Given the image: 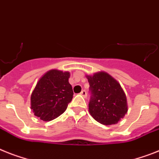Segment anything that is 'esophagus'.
<instances>
[{"mask_svg":"<svg viewBox=\"0 0 159 159\" xmlns=\"http://www.w3.org/2000/svg\"><path fill=\"white\" fill-rule=\"evenodd\" d=\"M80 94H82V96H83L84 98H86V96H87V93H86V91L85 90H82V92H81V93H80Z\"/></svg>","mask_w":159,"mask_h":159,"instance_id":"1","label":"esophagus"}]
</instances>
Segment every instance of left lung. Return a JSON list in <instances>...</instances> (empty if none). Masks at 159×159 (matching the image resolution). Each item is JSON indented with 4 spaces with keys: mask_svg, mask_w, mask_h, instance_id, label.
<instances>
[{
    "mask_svg": "<svg viewBox=\"0 0 159 159\" xmlns=\"http://www.w3.org/2000/svg\"><path fill=\"white\" fill-rule=\"evenodd\" d=\"M90 84L89 111L104 125H116L128 111L127 98L120 85L108 73L100 72L87 76Z\"/></svg>",
    "mask_w": 159,
    "mask_h": 159,
    "instance_id": "1",
    "label": "left lung"
}]
</instances>
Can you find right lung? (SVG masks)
<instances>
[{"mask_svg": "<svg viewBox=\"0 0 159 159\" xmlns=\"http://www.w3.org/2000/svg\"><path fill=\"white\" fill-rule=\"evenodd\" d=\"M69 76V72L52 69L41 77L30 97V108L34 116L50 121L64 113L73 95Z\"/></svg>", "mask_w": 159, "mask_h": 159, "instance_id": "add662e5", "label": "right lung"}]
</instances>
